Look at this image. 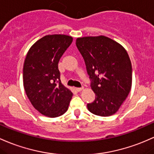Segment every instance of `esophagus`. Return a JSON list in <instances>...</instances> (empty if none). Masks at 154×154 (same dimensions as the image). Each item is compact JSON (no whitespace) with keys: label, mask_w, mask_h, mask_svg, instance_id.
I'll use <instances>...</instances> for the list:
<instances>
[{"label":"esophagus","mask_w":154,"mask_h":154,"mask_svg":"<svg viewBox=\"0 0 154 154\" xmlns=\"http://www.w3.org/2000/svg\"><path fill=\"white\" fill-rule=\"evenodd\" d=\"M75 90L78 91V92H80V91L83 90V88H75Z\"/></svg>","instance_id":"34e87169"}]
</instances>
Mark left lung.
<instances>
[{
  "mask_svg": "<svg viewBox=\"0 0 154 154\" xmlns=\"http://www.w3.org/2000/svg\"><path fill=\"white\" fill-rule=\"evenodd\" d=\"M76 45L85 60L96 99L87 104L99 116H109L118 110L129 95L132 68L122 45L104 36L77 38Z\"/></svg>",
  "mask_w": 154,
  "mask_h": 154,
  "instance_id": "1",
  "label": "left lung"
}]
</instances>
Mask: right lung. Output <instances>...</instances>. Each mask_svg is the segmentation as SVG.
Listing matches in <instances>:
<instances>
[{
	"instance_id": "add662e5",
	"label": "right lung",
	"mask_w": 154,
	"mask_h": 154,
	"mask_svg": "<svg viewBox=\"0 0 154 154\" xmlns=\"http://www.w3.org/2000/svg\"><path fill=\"white\" fill-rule=\"evenodd\" d=\"M73 41L63 34L47 35L33 44L23 66V85L32 105L50 118L68 109L72 92L60 82L58 62Z\"/></svg>"
}]
</instances>
